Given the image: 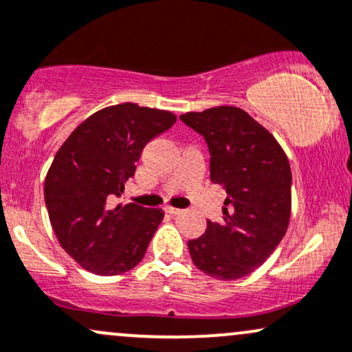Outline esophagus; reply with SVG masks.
Returning a JSON list of instances; mask_svg holds the SVG:
<instances>
[{
    "instance_id": "esophagus-1",
    "label": "esophagus",
    "mask_w": 352,
    "mask_h": 352,
    "mask_svg": "<svg viewBox=\"0 0 352 352\" xmlns=\"http://www.w3.org/2000/svg\"><path fill=\"white\" fill-rule=\"evenodd\" d=\"M165 212H167V214H170V215H179L180 212H182V208L167 206V207H165Z\"/></svg>"
}]
</instances>
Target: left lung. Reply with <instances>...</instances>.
Masks as SVG:
<instances>
[{"label":"left lung","mask_w":352,"mask_h":352,"mask_svg":"<svg viewBox=\"0 0 352 352\" xmlns=\"http://www.w3.org/2000/svg\"><path fill=\"white\" fill-rule=\"evenodd\" d=\"M180 120L206 138L210 180L227 192L223 222L207 220L188 241L195 267L235 280L261 267L283 241L291 219V165L274 135L237 107L188 111Z\"/></svg>","instance_id":"1"}]
</instances>
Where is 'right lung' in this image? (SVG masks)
Listing matches in <instances>:
<instances>
[{
    "mask_svg": "<svg viewBox=\"0 0 352 352\" xmlns=\"http://www.w3.org/2000/svg\"><path fill=\"white\" fill-rule=\"evenodd\" d=\"M175 122L172 111L120 103L88 117L60 146L45 202L58 242L83 269L118 276L144 258L164 212L111 200L123 194L144 146Z\"/></svg>",
    "mask_w": 352,
    "mask_h": 352,
    "instance_id": "obj_1",
    "label": "right lung"
}]
</instances>
